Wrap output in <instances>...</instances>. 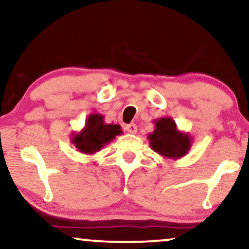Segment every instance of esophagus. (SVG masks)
Wrapping results in <instances>:
<instances>
[{
	"mask_svg": "<svg viewBox=\"0 0 249 249\" xmlns=\"http://www.w3.org/2000/svg\"><path fill=\"white\" fill-rule=\"evenodd\" d=\"M125 130H126L128 133L134 134V133H137L138 127H137V125H135V124H128V125H126V126H125Z\"/></svg>",
	"mask_w": 249,
	"mask_h": 249,
	"instance_id": "obj_1",
	"label": "esophagus"
}]
</instances>
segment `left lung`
<instances>
[{
    "instance_id": "left-lung-1",
    "label": "left lung",
    "mask_w": 249,
    "mask_h": 249,
    "mask_svg": "<svg viewBox=\"0 0 249 249\" xmlns=\"http://www.w3.org/2000/svg\"><path fill=\"white\" fill-rule=\"evenodd\" d=\"M154 123L155 130L147 137L154 152L170 160H179L186 155L193 143L190 133L179 131L171 117L155 119Z\"/></svg>"
}]
</instances>
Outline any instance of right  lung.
<instances>
[{"label":"right lung","instance_id":"1","mask_svg":"<svg viewBox=\"0 0 249 249\" xmlns=\"http://www.w3.org/2000/svg\"><path fill=\"white\" fill-rule=\"evenodd\" d=\"M122 133L118 124H107L103 115L90 114L83 130L72 134L71 143H73L79 153L92 155L100 152L106 144Z\"/></svg>","mask_w":249,"mask_h":249}]
</instances>
